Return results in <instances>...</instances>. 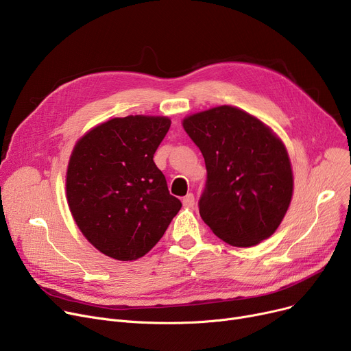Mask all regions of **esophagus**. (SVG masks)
<instances>
[{
	"label": "esophagus",
	"mask_w": 351,
	"mask_h": 351,
	"mask_svg": "<svg viewBox=\"0 0 351 351\" xmlns=\"http://www.w3.org/2000/svg\"><path fill=\"white\" fill-rule=\"evenodd\" d=\"M182 204H183V206H186V208H192V206L195 205V196H193V193H188L185 197H183Z\"/></svg>",
	"instance_id": "esophagus-1"
}]
</instances>
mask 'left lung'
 Masks as SVG:
<instances>
[{
    "label": "left lung",
    "instance_id": "8db88e82",
    "mask_svg": "<svg viewBox=\"0 0 351 351\" xmlns=\"http://www.w3.org/2000/svg\"><path fill=\"white\" fill-rule=\"evenodd\" d=\"M183 128L206 165L200 217L223 242L249 247L271 236L293 193L282 141L257 118L233 106L188 117Z\"/></svg>",
    "mask_w": 351,
    "mask_h": 351
}]
</instances>
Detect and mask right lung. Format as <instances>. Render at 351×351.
<instances>
[{
    "label": "right lung",
    "instance_id": "right-lung-1",
    "mask_svg": "<svg viewBox=\"0 0 351 351\" xmlns=\"http://www.w3.org/2000/svg\"><path fill=\"white\" fill-rule=\"evenodd\" d=\"M169 126L165 117L115 118L73 147L66 172L71 213L88 241L117 261L149 252L182 206L154 162Z\"/></svg>",
    "mask_w": 351,
    "mask_h": 351
}]
</instances>
